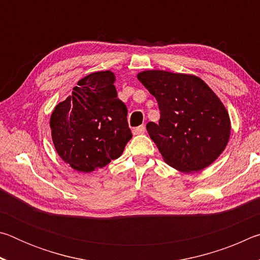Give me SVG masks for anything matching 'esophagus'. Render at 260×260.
Here are the masks:
<instances>
[{"mask_svg":"<svg viewBox=\"0 0 260 260\" xmlns=\"http://www.w3.org/2000/svg\"><path fill=\"white\" fill-rule=\"evenodd\" d=\"M144 132H146V127H144V125H141V126H139V127H135V128L133 129V134H134V135L143 134Z\"/></svg>","mask_w":260,"mask_h":260,"instance_id":"obj_1","label":"esophagus"}]
</instances>
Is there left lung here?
Instances as JSON below:
<instances>
[{
	"mask_svg": "<svg viewBox=\"0 0 260 260\" xmlns=\"http://www.w3.org/2000/svg\"><path fill=\"white\" fill-rule=\"evenodd\" d=\"M138 79L158 102L159 122L147 131L166 164L184 173L212 164L231 136L230 114L213 90L191 74L151 70Z\"/></svg>",
	"mask_w": 260,
	"mask_h": 260,
	"instance_id": "obj_1",
	"label": "left lung"
}]
</instances>
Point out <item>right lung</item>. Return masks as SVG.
Listing matches in <instances>:
<instances>
[{"label":"right lung","instance_id":"right-lung-1","mask_svg":"<svg viewBox=\"0 0 260 260\" xmlns=\"http://www.w3.org/2000/svg\"><path fill=\"white\" fill-rule=\"evenodd\" d=\"M114 81L111 71L88 74L51 113L56 151L78 172H93L119 158L132 139L127 108L117 98Z\"/></svg>","mask_w":260,"mask_h":260}]
</instances>
